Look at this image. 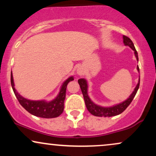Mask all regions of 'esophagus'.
I'll return each mask as SVG.
<instances>
[{
  "label": "esophagus",
  "instance_id": "esophagus-1",
  "mask_svg": "<svg viewBox=\"0 0 156 156\" xmlns=\"http://www.w3.org/2000/svg\"><path fill=\"white\" fill-rule=\"evenodd\" d=\"M77 73H78V74L79 75V76H82V75L84 74L83 71L82 70V69H78V70H77Z\"/></svg>",
  "mask_w": 156,
  "mask_h": 156
}]
</instances>
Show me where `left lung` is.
<instances>
[{"label": "left lung", "instance_id": "1", "mask_svg": "<svg viewBox=\"0 0 156 156\" xmlns=\"http://www.w3.org/2000/svg\"><path fill=\"white\" fill-rule=\"evenodd\" d=\"M123 42H124L125 45L129 46L132 50L134 51V54H135L136 60L139 61V58H138V53L136 50L135 47H134V44L133 42L131 41V39L128 38L126 36H123ZM137 70L139 73V68L137 67ZM78 83H79L80 89H81L82 94L83 95L84 101H85L86 106H87V110L89 111L92 115L96 116V117H113V116H117L120 114L121 113H122L125 109L127 108V107L130 104L132 101L133 100L134 97H135L136 94L138 89L139 87V83H140V78L139 79V82H138L136 87L134 89L133 92H132V94L129 96V98L126 100V101L122 102V103H119V104L114 105L113 106L110 107H103L101 105H98L95 104V103L93 102L92 100L89 98L88 95V83H87V80L84 79V78H80L78 80Z\"/></svg>", "mask_w": 156, "mask_h": 156}]
</instances>
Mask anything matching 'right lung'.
Returning a JSON list of instances; mask_svg holds the SVG:
<instances>
[{
  "label": "right lung",
  "mask_w": 156,
  "mask_h": 156,
  "mask_svg": "<svg viewBox=\"0 0 156 156\" xmlns=\"http://www.w3.org/2000/svg\"><path fill=\"white\" fill-rule=\"evenodd\" d=\"M73 80L74 78L71 76L64 82L61 87L59 93L53 101L50 102L45 101H31L24 98L17 92L15 88L12 73H11V84L19 103L30 114L42 118H55L62 114L64 108V103L66 97L67 86L69 81H72Z\"/></svg>",
  "instance_id": "1"
}]
</instances>
